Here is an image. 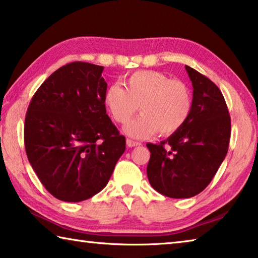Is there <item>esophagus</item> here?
<instances>
[{
  "mask_svg": "<svg viewBox=\"0 0 258 258\" xmlns=\"http://www.w3.org/2000/svg\"><path fill=\"white\" fill-rule=\"evenodd\" d=\"M126 145H127V147L132 148V147L141 146V143H140V142H137V141H133V140H130V139H127V140H126Z\"/></svg>",
  "mask_w": 258,
  "mask_h": 258,
  "instance_id": "34e87169",
  "label": "esophagus"
}]
</instances>
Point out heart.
Instances as JSON below:
<instances>
[{
	"mask_svg": "<svg viewBox=\"0 0 258 258\" xmlns=\"http://www.w3.org/2000/svg\"><path fill=\"white\" fill-rule=\"evenodd\" d=\"M123 85L112 84L104 93V106L112 119L125 124L140 106L141 115L125 126V133L134 139H146L158 131L171 135L189 118L192 97L189 86L177 78L156 71L131 74Z\"/></svg>",
	"mask_w": 258,
	"mask_h": 258,
	"instance_id": "1",
	"label": "heart"
}]
</instances>
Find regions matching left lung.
I'll use <instances>...</instances> for the list:
<instances>
[{
	"mask_svg": "<svg viewBox=\"0 0 258 258\" xmlns=\"http://www.w3.org/2000/svg\"><path fill=\"white\" fill-rule=\"evenodd\" d=\"M194 86L189 118L159 145L147 143L148 180L169 198L198 195L215 176L229 149L231 118L223 94L208 77L185 66Z\"/></svg>",
	"mask_w": 258,
	"mask_h": 258,
	"instance_id": "1",
	"label": "left lung"
}]
</instances>
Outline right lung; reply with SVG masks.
I'll return each instance as SVG.
<instances>
[{
    "label": "right lung",
    "instance_id": "obj_1",
    "mask_svg": "<svg viewBox=\"0 0 258 258\" xmlns=\"http://www.w3.org/2000/svg\"><path fill=\"white\" fill-rule=\"evenodd\" d=\"M102 66L75 61L43 82L25 118L26 154L45 189L78 203L101 191L125 151L107 115Z\"/></svg>",
    "mask_w": 258,
    "mask_h": 258
}]
</instances>
